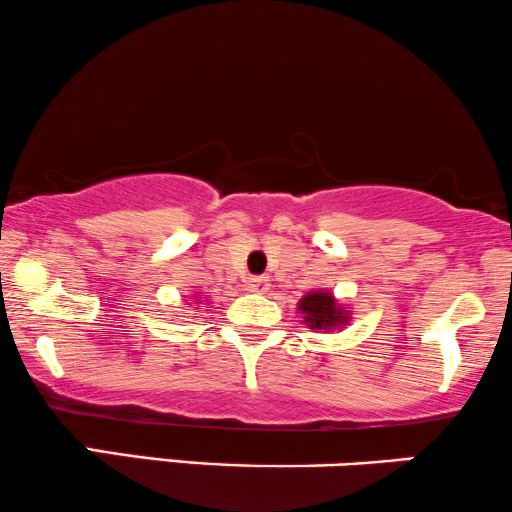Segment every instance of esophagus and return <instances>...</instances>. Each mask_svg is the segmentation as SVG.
Listing matches in <instances>:
<instances>
[{
    "label": "esophagus",
    "instance_id": "esophagus-1",
    "mask_svg": "<svg viewBox=\"0 0 512 512\" xmlns=\"http://www.w3.org/2000/svg\"><path fill=\"white\" fill-rule=\"evenodd\" d=\"M247 289L254 291V294H263V291L268 289V280H263V277H249Z\"/></svg>",
    "mask_w": 512,
    "mask_h": 512
}]
</instances>
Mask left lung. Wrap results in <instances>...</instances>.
I'll use <instances>...</instances> for the list:
<instances>
[{"mask_svg":"<svg viewBox=\"0 0 512 512\" xmlns=\"http://www.w3.org/2000/svg\"><path fill=\"white\" fill-rule=\"evenodd\" d=\"M298 310H301L303 322L310 329L329 331L334 327H343L350 320L348 310H343L329 291H310V294H305L301 303H298Z\"/></svg>","mask_w":512,"mask_h":512,"instance_id":"left-lung-1","label":"left lung"}]
</instances>
